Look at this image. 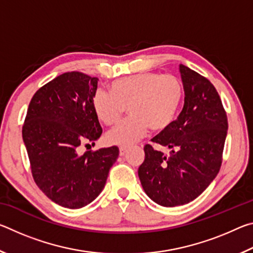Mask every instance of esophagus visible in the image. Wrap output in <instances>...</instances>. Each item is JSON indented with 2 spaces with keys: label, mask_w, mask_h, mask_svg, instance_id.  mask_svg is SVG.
I'll list each match as a JSON object with an SVG mask.
<instances>
[{
  "label": "esophagus",
  "mask_w": 253,
  "mask_h": 253,
  "mask_svg": "<svg viewBox=\"0 0 253 253\" xmlns=\"http://www.w3.org/2000/svg\"><path fill=\"white\" fill-rule=\"evenodd\" d=\"M127 151H128V148H127V147H125V146L119 147V155H121V156H124V155H125V154L127 153Z\"/></svg>",
  "instance_id": "esophagus-1"
}]
</instances>
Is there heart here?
<instances>
[{
    "instance_id": "obj_1",
    "label": "heart",
    "mask_w": 253,
    "mask_h": 253,
    "mask_svg": "<svg viewBox=\"0 0 253 253\" xmlns=\"http://www.w3.org/2000/svg\"><path fill=\"white\" fill-rule=\"evenodd\" d=\"M109 92L97 89L91 98L92 109L105 125H113L127 108L130 116L106 134L109 144L130 146L146 134L162 131L173 123L183 97V87L176 76L142 72L118 79Z\"/></svg>"
}]
</instances>
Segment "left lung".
<instances>
[{"label":"left lung","mask_w":253,"mask_h":253,"mask_svg":"<svg viewBox=\"0 0 253 253\" xmlns=\"http://www.w3.org/2000/svg\"><path fill=\"white\" fill-rule=\"evenodd\" d=\"M184 107L166 129L152 139L169 154L145 145L138 176L145 193L162 207L190 203L204 192L222 164L228 117L214 85L205 77L179 65Z\"/></svg>","instance_id":"obj_1"}]
</instances>
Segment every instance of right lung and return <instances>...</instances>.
Masks as SVG:
<instances>
[{
	"label": "right lung",
	"instance_id": "1",
	"mask_svg": "<svg viewBox=\"0 0 253 253\" xmlns=\"http://www.w3.org/2000/svg\"><path fill=\"white\" fill-rule=\"evenodd\" d=\"M97 84L96 77L79 71L58 76L34 93L22 127L34 182L63 208L91 203L119 155L117 146L77 153L102 132L91 105Z\"/></svg>",
	"mask_w": 253,
	"mask_h": 253
}]
</instances>
